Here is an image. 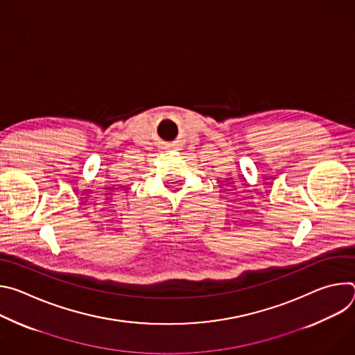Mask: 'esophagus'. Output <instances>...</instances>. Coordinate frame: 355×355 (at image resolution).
Instances as JSON below:
<instances>
[{
  "instance_id": "1",
  "label": "esophagus",
  "mask_w": 355,
  "mask_h": 355,
  "mask_svg": "<svg viewBox=\"0 0 355 355\" xmlns=\"http://www.w3.org/2000/svg\"><path fill=\"white\" fill-rule=\"evenodd\" d=\"M181 141L180 140H174V141H171L168 146H167V148H173V150H181Z\"/></svg>"
}]
</instances>
